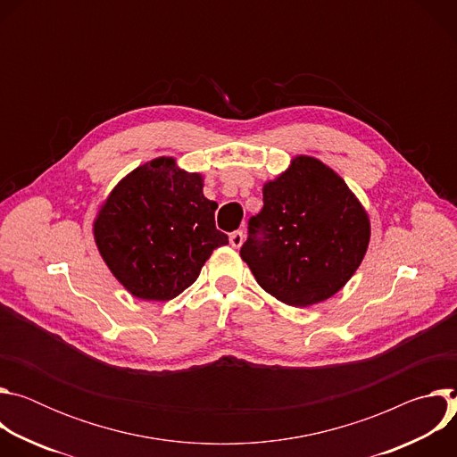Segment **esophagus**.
<instances>
[{"mask_svg":"<svg viewBox=\"0 0 457 457\" xmlns=\"http://www.w3.org/2000/svg\"><path fill=\"white\" fill-rule=\"evenodd\" d=\"M242 242H244V233H242V231H233V233L229 235V244H231V247L238 249V247L242 245Z\"/></svg>","mask_w":457,"mask_h":457,"instance_id":"obj_1","label":"esophagus"}]
</instances>
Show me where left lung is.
<instances>
[{
	"instance_id": "1",
	"label": "left lung",
	"mask_w": 457,
	"mask_h": 457,
	"mask_svg": "<svg viewBox=\"0 0 457 457\" xmlns=\"http://www.w3.org/2000/svg\"><path fill=\"white\" fill-rule=\"evenodd\" d=\"M240 256L277 300L307 307L337 295L360 268L370 222L345 180L321 161L293 159L264 184Z\"/></svg>"
}]
</instances>
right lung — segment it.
Masks as SVG:
<instances>
[{"label":"right lung","instance_id":"obj_1","mask_svg":"<svg viewBox=\"0 0 457 457\" xmlns=\"http://www.w3.org/2000/svg\"><path fill=\"white\" fill-rule=\"evenodd\" d=\"M203 175L154 159L128 173L94 222L97 249L113 277L141 300L164 302L197 280L213 249L228 244L215 228L217 203Z\"/></svg>","mask_w":457,"mask_h":457}]
</instances>
